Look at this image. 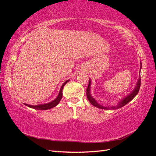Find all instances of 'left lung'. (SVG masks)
<instances>
[{
  "mask_svg": "<svg viewBox=\"0 0 156 156\" xmlns=\"http://www.w3.org/2000/svg\"><path fill=\"white\" fill-rule=\"evenodd\" d=\"M142 68V63L140 62V73H139V78L138 81H137L136 85L135 87V88L133 89V90L132 91L130 94H129L127 96H126L125 97H124L123 98L121 99L119 102H118L117 105H113V106H103V105H100L99 103H98L97 101L95 100L94 98L92 97L91 94V79H89V84H88V87L87 89V97L89 100V101L90 102V103L93 105V106L96 107L98 109H110V110H113V109H120V108L126 105L131 101V100H133L134 98L136 96V95L138 94V91L140 90V83H141V80H140V70Z\"/></svg>",
  "mask_w": 156,
  "mask_h": 156,
  "instance_id": "8db88e82",
  "label": "left lung"
}]
</instances>
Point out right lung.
<instances>
[{
	"mask_svg": "<svg viewBox=\"0 0 156 156\" xmlns=\"http://www.w3.org/2000/svg\"><path fill=\"white\" fill-rule=\"evenodd\" d=\"M69 81V80H66L65 83L62 84V85L61 86V87H60V91H59L57 97L54 100H52V101L49 102H47V103L40 104V105H28V104H25V103H24V105H26V106L32 108V109H37V110H47V109H51V108L57 106V105L59 104L60 100L62 99V89H63V87H64V86L68 83Z\"/></svg>",
	"mask_w": 156,
	"mask_h": 156,
	"instance_id": "1",
	"label": "right lung"
}]
</instances>
